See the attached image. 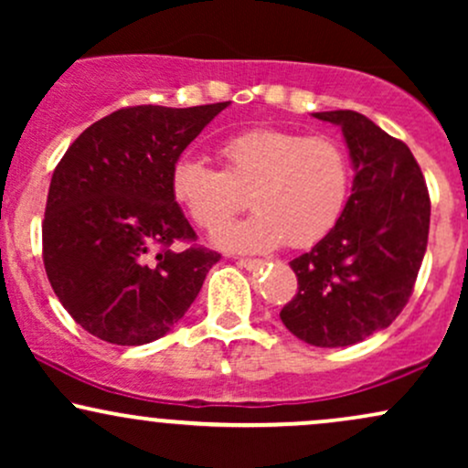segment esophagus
Wrapping results in <instances>:
<instances>
[{
    "mask_svg": "<svg viewBox=\"0 0 468 468\" xmlns=\"http://www.w3.org/2000/svg\"><path fill=\"white\" fill-rule=\"evenodd\" d=\"M238 264L246 271H257V268H264L266 261L264 260H239Z\"/></svg>",
    "mask_w": 468,
    "mask_h": 468,
    "instance_id": "34e87169",
    "label": "esophagus"
}]
</instances>
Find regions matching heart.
<instances>
[{
	"label": "heart",
	"instance_id": "heart-1",
	"mask_svg": "<svg viewBox=\"0 0 468 468\" xmlns=\"http://www.w3.org/2000/svg\"><path fill=\"white\" fill-rule=\"evenodd\" d=\"M224 171L185 155L171 169V196L204 230H218L246 207L244 222L218 233L230 250L310 249L324 241L346 211L350 163L330 138L255 127L219 144Z\"/></svg>",
	"mask_w": 468,
	"mask_h": 468
}]
</instances>
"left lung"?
I'll list each match as a JSON object with an SVG mask.
<instances>
[{"mask_svg":"<svg viewBox=\"0 0 468 468\" xmlns=\"http://www.w3.org/2000/svg\"><path fill=\"white\" fill-rule=\"evenodd\" d=\"M313 116L341 127L356 176L335 230L290 261L297 294L279 316L310 346L346 347L385 330L410 302L431 202L405 143L358 112Z\"/></svg>","mask_w":468,"mask_h":468,"instance_id":"1","label":"left lung"}]
</instances>
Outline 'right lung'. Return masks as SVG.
Here are the masks:
<instances>
[{
  "label": "right lung",
  "instance_id": "add662e5",
  "mask_svg": "<svg viewBox=\"0 0 468 468\" xmlns=\"http://www.w3.org/2000/svg\"><path fill=\"white\" fill-rule=\"evenodd\" d=\"M227 103L112 112L68 147L48 191L44 266L58 302L114 346L165 336L196 302L219 252L171 196V169ZM190 244L185 251L170 246Z\"/></svg>",
  "mask_w": 468,
  "mask_h": 468
}]
</instances>
